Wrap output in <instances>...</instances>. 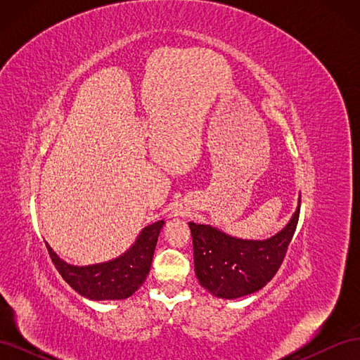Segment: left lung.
Instances as JSON below:
<instances>
[{"label":"left lung","instance_id":"8db88e82","mask_svg":"<svg viewBox=\"0 0 360 360\" xmlns=\"http://www.w3.org/2000/svg\"><path fill=\"white\" fill-rule=\"evenodd\" d=\"M299 213L300 201L290 222L264 240L237 238L212 225L189 222L200 284L222 299H238L263 288L284 261Z\"/></svg>","mask_w":360,"mask_h":360}]
</instances>
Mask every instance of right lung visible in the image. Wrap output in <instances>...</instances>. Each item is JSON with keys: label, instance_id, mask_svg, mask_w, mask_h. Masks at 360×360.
Returning <instances> with one entry per match:
<instances>
[{"label": "right lung", "instance_id": "add662e5", "mask_svg": "<svg viewBox=\"0 0 360 360\" xmlns=\"http://www.w3.org/2000/svg\"><path fill=\"white\" fill-rule=\"evenodd\" d=\"M163 224L158 221L143 228L124 254L106 263L72 266L53 252L48 243L46 248L58 274L81 296L91 300H123L144 284Z\"/></svg>", "mask_w": 360, "mask_h": 360}]
</instances>
